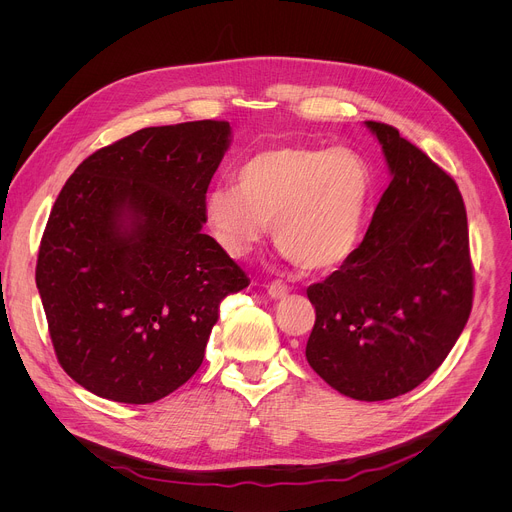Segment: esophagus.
I'll list each match as a JSON object with an SVG mask.
<instances>
[{
    "label": "esophagus",
    "instance_id": "esophagus-1",
    "mask_svg": "<svg viewBox=\"0 0 512 512\" xmlns=\"http://www.w3.org/2000/svg\"><path fill=\"white\" fill-rule=\"evenodd\" d=\"M287 291H289L287 285H285L283 281H279V279L267 283V294H269L273 300H283V298L287 296Z\"/></svg>",
    "mask_w": 512,
    "mask_h": 512
}]
</instances>
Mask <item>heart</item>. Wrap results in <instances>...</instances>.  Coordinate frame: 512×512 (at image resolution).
<instances>
[{
  "label": "heart",
  "instance_id": "1",
  "mask_svg": "<svg viewBox=\"0 0 512 512\" xmlns=\"http://www.w3.org/2000/svg\"><path fill=\"white\" fill-rule=\"evenodd\" d=\"M235 186L204 196V221L225 253L247 255L271 225L281 253L302 271L324 273L354 251L373 176L367 160L348 148L277 145L249 156Z\"/></svg>",
  "mask_w": 512,
  "mask_h": 512
}]
</instances>
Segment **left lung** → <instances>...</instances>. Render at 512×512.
I'll return each instance as SVG.
<instances>
[{
    "label": "left lung",
    "instance_id": "1",
    "mask_svg": "<svg viewBox=\"0 0 512 512\" xmlns=\"http://www.w3.org/2000/svg\"><path fill=\"white\" fill-rule=\"evenodd\" d=\"M391 184L362 243L308 287L310 367L338 393L385 401L446 360L474 300L468 218L458 184L393 125L367 121Z\"/></svg>",
    "mask_w": 512,
    "mask_h": 512
}]
</instances>
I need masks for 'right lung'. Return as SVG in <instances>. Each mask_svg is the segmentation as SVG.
Wrapping results in <instances>:
<instances>
[{"label": "right lung", "instance_id": "1", "mask_svg": "<svg viewBox=\"0 0 512 512\" xmlns=\"http://www.w3.org/2000/svg\"><path fill=\"white\" fill-rule=\"evenodd\" d=\"M227 121L139 129L60 190L36 285L60 367L117 403H154L202 364L218 306L249 277L202 233Z\"/></svg>", "mask_w": 512, "mask_h": 512}]
</instances>
